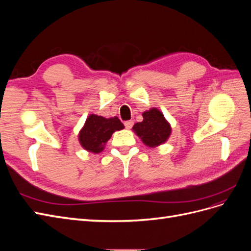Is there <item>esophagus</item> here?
Masks as SVG:
<instances>
[{
	"mask_svg": "<svg viewBox=\"0 0 251 251\" xmlns=\"http://www.w3.org/2000/svg\"><path fill=\"white\" fill-rule=\"evenodd\" d=\"M133 125H134V123H133L132 120H127V121H126V123H125V126L126 128H131L133 126Z\"/></svg>",
	"mask_w": 251,
	"mask_h": 251,
	"instance_id": "34e87169",
	"label": "esophagus"
}]
</instances>
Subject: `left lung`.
Returning a JSON list of instances; mask_svg holds the SVG:
<instances>
[{
  "instance_id": "obj_1",
  "label": "left lung",
  "mask_w": 251,
  "mask_h": 251,
  "mask_svg": "<svg viewBox=\"0 0 251 251\" xmlns=\"http://www.w3.org/2000/svg\"><path fill=\"white\" fill-rule=\"evenodd\" d=\"M142 116L143 120L134 125L133 131L146 146L155 148L169 139L172 128L160 111L153 108L144 112Z\"/></svg>"
}]
</instances>
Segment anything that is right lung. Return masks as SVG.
<instances>
[{
	"mask_svg": "<svg viewBox=\"0 0 251 251\" xmlns=\"http://www.w3.org/2000/svg\"><path fill=\"white\" fill-rule=\"evenodd\" d=\"M123 128L125 126L116 116L104 118L91 114L79 132L78 139L83 149L98 154L103 150L105 142L111 138L112 134Z\"/></svg>",
	"mask_w": 251,
	"mask_h": 251,
	"instance_id": "1",
	"label": "right lung"
}]
</instances>
